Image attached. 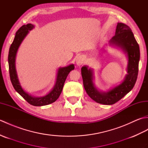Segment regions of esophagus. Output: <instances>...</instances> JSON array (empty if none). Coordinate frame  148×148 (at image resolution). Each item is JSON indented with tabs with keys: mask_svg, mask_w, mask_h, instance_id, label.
<instances>
[{
	"mask_svg": "<svg viewBox=\"0 0 148 148\" xmlns=\"http://www.w3.org/2000/svg\"><path fill=\"white\" fill-rule=\"evenodd\" d=\"M84 60H85V58L84 56H79L76 59V64L78 66H80L84 64Z\"/></svg>",
	"mask_w": 148,
	"mask_h": 148,
	"instance_id": "34e87169",
	"label": "esophagus"
}]
</instances>
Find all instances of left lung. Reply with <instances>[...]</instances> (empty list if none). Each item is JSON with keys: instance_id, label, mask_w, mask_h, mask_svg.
Masks as SVG:
<instances>
[{"instance_id": "8db88e82", "label": "left lung", "mask_w": 148, "mask_h": 148, "mask_svg": "<svg viewBox=\"0 0 148 148\" xmlns=\"http://www.w3.org/2000/svg\"><path fill=\"white\" fill-rule=\"evenodd\" d=\"M109 42L110 45L121 48L127 54L128 74L121 84L107 92H99L94 85L93 71L86 66L81 68L83 85L87 94L94 101L105 105L114 104L133 88L138 76L140 60L139 46L131 29L126 24L118 23L115 35Z\"/></svg>"}]
</instances>
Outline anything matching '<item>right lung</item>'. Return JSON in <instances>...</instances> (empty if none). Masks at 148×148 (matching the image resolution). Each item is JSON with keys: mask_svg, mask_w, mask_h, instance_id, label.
<instances>
[{"mask_svg": "<svg viewBox=\"0 0 148 148\" xmlns=\"http://www.w3.org/2000/svg\"><path fill=\"white\" fill-rule=\"evenodd\" d=\"M34 28V25L31 23L24 25L21 27L16 33L14 40L11 44L9 51V72L11 81L14 90L30 104L34 106H42L50 104L58 99L62 93L66 78H67L69 72L74 69V65L73 64H71L67 67L58 69L55 86L51 92L47 95L40 97H35L25 92L22 89L20 83L19 82L15 67V59L16 53L21 43L25 37L27 36L28 33L29 32V31L33 29Z\"/></svg>", "mask_w": 148, "mask_h": 148, "instance_id": "obj_1", "label": "right lung"}]
</instances>
